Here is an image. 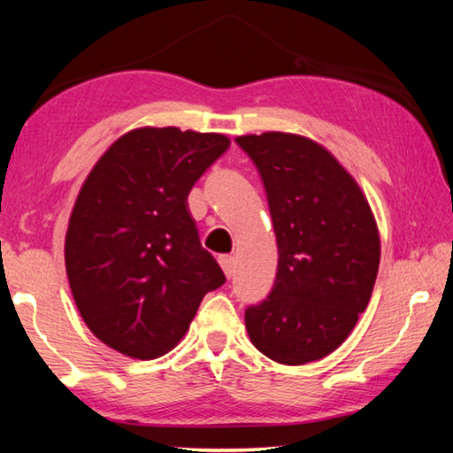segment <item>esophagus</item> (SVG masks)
Listing matches in <instances>:
<instances>
[{"label": "esophagus", "mask_w": 453, "mask_h": 453, "mask_svg": "<svg viewBox=\"0 0 453 453\" xmlns=\"http://www.w3.org/2000/svg\"><path fill=\"white\" fill-rule=\"evenodd\" d=\"M218 262L221 265V270H224L226 278H232L234 272H235V264H234V257L232 256H219Z\"/></svg>", "instance_id": "obj_1"}]
</instances>
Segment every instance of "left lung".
I'll return each instance as SVG.
<instances>
[{
    "instance_id": "1",
    "label": "left lung",
    "mask_w": 453,
    "mask_h": 453,
    "mask_svg": "<svg viewBox=\"0 0 453 453\" xmlns=\"http://www.w3.org/2000/svg\"><path fill=\"white\" fill-rule=\"evenodd\" d=\"M262 175L278 240V273L245 310L254 346L302 365L332 354L370 303L380 232L370 203L324 145L283 132L235 137Z\"/></svg>"
}]
</instances>
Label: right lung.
Listing matches in <instances>:
<instances>
[{
  "mask_svg": "<svg viewBox=\"0 0 453 453\" xmlns=\"http://www.w3.org/2000/svg\"><path fill=\"white\" fill-rule=\"evenodd\" d=\"M229 148L224 134L137 127L83 181L65 234L75 305L99 342L135 359L170 351L226 281L202 248L188 196Z\"/></svg>",
  "mask_w": 453,
  "mask_h": 453,
  "instance_id": "add662e5",
  "label": "right lung"
}]
</instances>
